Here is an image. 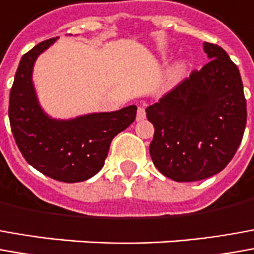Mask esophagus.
Returning <instances> with one entry per match:
<instances>
[{
    "label": "esophagus",
    "mask_w": 254,
    "mask_h": 254,
    "mask_svg": "<svg viewBox=\"0 0 254 254\" xmlns=\"http://www.w3.org/2000/svg\"><path fill=\"white\" fill-rule=\"evenodd\" d=\"M145 116H146V112H145L144 108H138V110H137V122H141V120H144Z\"/></svg>",
    "instance_id": "34e87169"
}]
</instances>
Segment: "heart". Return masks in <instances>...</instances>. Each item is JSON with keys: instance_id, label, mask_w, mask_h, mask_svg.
<instances>
[{"instance_id": "obj_1", "label": "heart", "mask_w": 254, "mask_h": 254, "mask_svg": "<svg viewBox=\"0 0 254 254\" xmlns=\"http://www.w3.org/2000/svg\"><path fill=\"white\" fill-rule=\"evenodd\" d=\"M184 71H185V64H184V62H178V64H174L170 69V74H169L171 81H173V83L178 81V80L184 76Z\"/></svg>"}]
</instances>
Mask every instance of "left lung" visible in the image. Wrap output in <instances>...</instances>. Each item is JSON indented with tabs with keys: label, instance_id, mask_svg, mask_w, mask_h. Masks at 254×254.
I'll return each instance as SVG.
<instances>
[{
	"label": "left lung",
	"instance_id": "left-lung-1",
	"mask_svg": "<svg viewBox=\"0 0 254 254\" xmlns=\"http://www.w3.org/2000/svg\"><path fill=\"white\" fill-rule=\"evenodd\" d=\"M209 62L146 108L155 127L152 162L177 183L209 178L225 169L246 127V99L238 66L216 44L204 43Z\"/></svg>",
	"mask_w": 254,
	"mask_h": 254
}]
</instances>
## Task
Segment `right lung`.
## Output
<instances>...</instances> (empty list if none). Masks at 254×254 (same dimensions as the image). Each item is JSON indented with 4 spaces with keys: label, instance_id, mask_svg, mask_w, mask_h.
<instances>
[{
    "label": "right lung",
    "instance_id": "obj_1",
    "mask_svg": "<svg viewBox=\"0 0 254 254\" xmlns=\"http://www.w3.org/2000/svg\"><path fill=\"white\" fill-rule=\"evenodd\" d=\"M58 40L50 38L24 54L9 95V123L16 145L36 170L62 183H81L104 167L112 139L130 126L137 106L70 120L50 117L38 104L31 74L38 55Z\"/></svg>",
    "mask_w": 254,
    "mask_h": 254
}]
</instances>
